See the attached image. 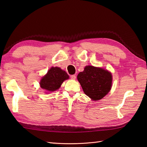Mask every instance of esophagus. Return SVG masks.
<instances>
[{"instance_id": "34e87169", "label": "esophagus", "mask_w": 147, "mask_h": 147, "mask_svg": "<svg viewBox=\"0 0 147 147\" xmlns=\"http://www.w3.org/2000/svg\"><path fill=\"white\" fill-rule=\"evenodd\" d=\"M70 78H71V79H72V80H75V79H76V75H72L70 76Z\"/></svg>"}]
</instances>
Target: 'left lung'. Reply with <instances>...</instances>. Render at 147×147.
I'll return each mask as SVG.
<instances>
[{
	"label": "left lung",
	"instance_id": "1",
	"mask_svg": "<svg viewBox=\"0 0 147 147\" xmlns=\"http://www.w3.org/2000/svg\"><path fill=\"white\" fill-rule=\"evenodd\" d=\"M77 79L86 96L93 100H98L107 94L112 87V76L109 71L88 65L80 72Z\"/></svg>",
	"mask_w": 147,
	"mask_h": 147
}]
</instances>
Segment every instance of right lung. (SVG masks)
<instances>
[{
  "mask_svg": "<svg viewBox=\"0 0 147 147\" xmlns=\"http://www.w3.org/2000/svg\"><path fill=\"white\" fill-rule=\"evenodd\" d=\"M69 78L67 74L59 67H51L48 71L47 75L42 78L40 84L43 90L55 91L58 90L63 82Z\"/></svg>",
  "mask_w": 147,
  "mask_h": 147,
  "instance_id": "add662e5",
  "label": "right lung"
}]
</instances>
